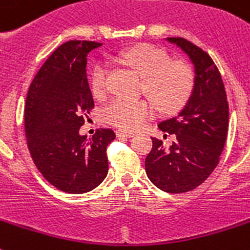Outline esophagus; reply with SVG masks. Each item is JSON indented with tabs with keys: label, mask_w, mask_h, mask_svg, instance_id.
<instances>
[{
	"label": "esophagus",
	"mask_w": 250,
	"mask_h": 250,
	"mask_svg": "<svg viewBox=\"0 0 250 250\" xmlns=\"http://www.w3.org/2000/svg\"><path fill=\"white\" fill-rule=\"evenodd\" d=\"M117 136H118V137H133L135 133L131 131H125V129H118V131H117Z\"/></svg>",
	"instance_id": "obj_1"
}]
</instances>
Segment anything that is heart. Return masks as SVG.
Segmentation results:
<instances>
[{
	"label": "heart",
	"mask_w": 250,
	"mask_h": 250,
	"mask_svg": "<svg viewBox=\"0 0 250 250\" xmlns=\"http://www.w3.org/2000/svg\"><path fill=\"white\" fill-rule=\"evenodd\" d=\"M119 61L145 79V91L164 113L177 112L189 100L194 89L193 68L183 61H170L165 50L155 45H136L122 52ZM93 94L105 95L109 86V67L96 63L90 77ZM154 114V105L147 100L114 98L103 108L106 122L125 129L138 128Z\"/></svg>",
	"instance_id": "heart-1"
}]
</instances>
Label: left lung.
I'll list each match as a JSON object with an SVG mask.
<instances>
[{"instance_id":"8db88e82","label":"left lung","mask_w":250,"mask_h":250,"mask_svg":"<svg viewBox=\"0 0 250 250\" xmlns=\"http://www.w3.org/2000/svg\"><path fill=\"white\" fill-rule=\"evenodd\" d=\"M189 57L194 66V89L179 114L161 122L163 132L175 135L165 148L152 137L145 160L148 179L167 193L189 192L205 182L217 167L229 127L225 86L212 58L184 38H167Z\"/></svg>"}]
</instances>
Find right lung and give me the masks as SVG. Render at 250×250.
Returning a JSON list of instances; mask_svg holds the SVG:
<instances>
[{
  "instance_id": "obj_1",
  "label": "right lung",
  "mask_w": 250,
  "mask_h": 250,
  "mask_svg": "<svg viewBox=\"0 0 250 250\" xmlns=\"http://www.w3.org/2000/svg\"><path fill=\"white\" fill-rule=\"evenodd\" d=\"M102 43L70 41L44 62L29 87L25 135L35 167L52 186L66 193L93 190L108 174L106 146L115 138L110 128L91 138L80 135L94 99L90 91L87 54Z\"/></svg>"
}]
</instances>
